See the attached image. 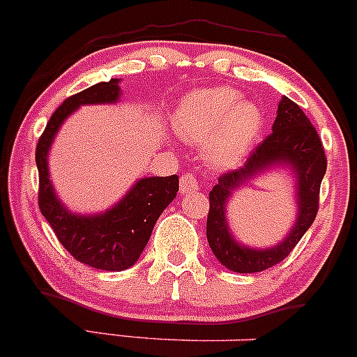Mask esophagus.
<instances>
[{
  "mask_svg": "<svg viewBox=\"0 0 357 357\" xmlns=\"http://www.w3.org/2000/svg\"><path fill=\"white\" fill-rule=\"evenodd\" d=\"M199 190V182L192 174H185L180 178V194H194Z\"/></svg>",
  "mask_w": 357,
  "mask_h": 357,
  "instance_id": "34e87169",
  "label": "esophagus"
}]
</instances>
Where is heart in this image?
Returning a JSON list of instances; mask_svg holds the SVG:
<instances>
[{
	"label": "heart",
	"mask_w": 357,
	"mask_h": 357,
	"mask_svg": "<svg viewBox=\"0 0 357 357\" xmlns=\"http://www.w3.org/2000/svg\"><path fill=\"white\" fill-rule=\"evenodd\" d=\"M174 128L182 139L206 144V160L214 167L236 163L262 128V114L254 103L241 102L233 88H204L178 103Z\"/></svg>",
	"instance_id": "heart-1"
}]
</instances>
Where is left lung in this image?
<instances>
[{"label":"left lung","instance_id":"left-lung-1","mask_svg":"<svg viewBox=\"0 0 357 357\" xmlns=\"http://www.w3.org/2000/svg\"><path fill=\"white\" fill-rule=\"evenodd\" d=\"M275 166L289 167L294 172L298 204L297 221L290 233L274 248H247L229 231L225 218L227 202L241 185ZM325 172L327 158L317 129L296 103L282 97L272 124V132L252 151L243 167L221 175L209 192L206 235L214 257L226 269L240 274L266 271L284 260L315 221L320 183Z\"/></svg>","mask_w":357,"mask_h":357}]
</instances>
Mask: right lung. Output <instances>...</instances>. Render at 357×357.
Returning <instances> with one entry per match:
<instances>
[{"mask_svg":"<svg viewBox=\"0 0 357 357\" xmlns=\"http://www.w3.org/2000/svg\"><path fill=\"white\" fill-rule=\"evenodd\" d=\"M121 79L112 78L66 98L49 119L36 149L39 170V208L57 240L78 262L100 271H124L143 254L156 220L178 192V177H146L124 194L112 208L97 214L73 213L56 195L49 175V149L63 122L82 105L116 103Z\"/></svg>","mask_w":357,"mask_h":357,"instance_id":"right-lung-1","label":"right lung"}]
</instances>
